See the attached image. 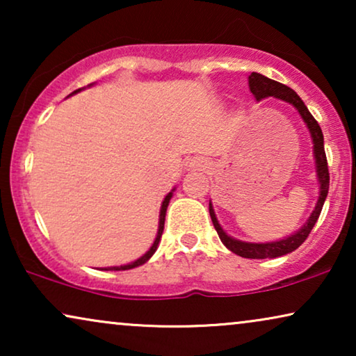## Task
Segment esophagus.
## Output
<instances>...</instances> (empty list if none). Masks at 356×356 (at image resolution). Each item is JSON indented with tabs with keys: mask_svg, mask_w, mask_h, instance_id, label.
Instances as JSON below:
<instances>
[{
	"mask_svg": "<svg viewBox=\"0 0 356 356\" xmlns=\"http://www.w3.org/2000/svg\"><path fill=\"white\" fill-rule=\"evenodd\" d=\"M207 160L202 157H194L186 163V170H204L207 168Z\"/></svg>",
	"mask_w": 356,
	"mask_h": 356,
	"instance_id": "34e87169",
	"label": "esophagus"
}]
</instances>
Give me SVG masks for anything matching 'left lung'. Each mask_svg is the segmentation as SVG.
Wrapping results in <instances>:
<instances>
[{
  "instance_id": "1",
  "label": "left lung",
  "mask_w": 356,
  "mask_h": 356,
  "mask_svg": "<svg viewBox=\"0 0 356 356\" xmlns=\"http://www.w3.org/2000/svg\"><path fill=\"white\" fill-rule=\"evenodd\" d=\"M248 82H250V90L251 94L256 97V100L266 99V97H275V99L285 100L295 106L296 110L300 111L301 118L305 120L306 126H308L311 138H313V144H314V159H316V172H318V178H319V184H321V191H319V199L318 204H316L313 213H311L309 220L305 223L303 227L300 228L298 232L293 233V235L285 238V240L280 241H272V243H245V241H238L235 238L228 236L225 232L222 230V227L218 225L216 213H213L212 204H209V213H211L212 223L216 227V230L220 236V240L223 245H225L228 250L235 254L241 256V257H248V259H266V257H279L284 254H289V252L295 251L296 248H300L303 245L306 238L309 236L311 230H313L314 223L318 222L319 213L323 211L324 201L327 197L329 193V167H327V159H325V152H324V136L323 131H321V126L318 121L314 120V116L309 113L308 106L305 105V102L300 99L298 94L290 87H286L285 84H280V82L272 81L269 77L259 74V72H251V76L248 77Z\"/></svg>"
}]
</instances>
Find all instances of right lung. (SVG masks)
I'll return each instance as SVG.
<instances>
[{
    "label": "right lung",
    "instance_id": "add662e5",
    "mask_svg": "<svg viewBox=\"0 0 356 356\" xmlns=\"http://www.w3.org/2000/svg\"><path fill=\"white\" fill-rule=\"evenodd\" d=\"M172 194L173 193H168V196H165L163 202H162V209H160V222H159V232H157V238H155L154 245L150 246V250L145 252L143 257H139L138 261L131 262V264H126V266H120V267H110V269H105V270H128V269H133V267H138V266H143L144 262H147L150 259V256L154 254L155 250H157L159 246V241L160 238H162V233H163V225H165V213H167V207H168V202L170 199H172Z\"/></svg>",
    "mask_w": 356,
    "mask_h": 356
}]
</instances>
